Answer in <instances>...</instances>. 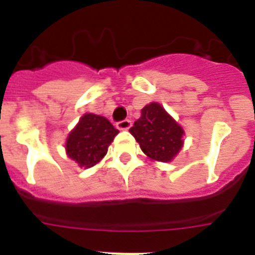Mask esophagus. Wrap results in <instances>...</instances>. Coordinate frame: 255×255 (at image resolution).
Returning a JSON list of instances; mask_svg holds the SVG:
<instances>
[{"instance_id": "1", "label": "esophagus", "mask_w": 255, "mask_h": 255, "mask_svg": "<svg viewBox=\"0 0 255 255\" xmlns=\"http://www.w3.org/2000/svg\"><path fill=\"white\" fill-rule=\"evenodd\" d=\"M117 129L119 130H128L131 126V121L128 120V119H125V120L123 121H119V123L116 124Z\"/></svg>"}]
</instances>
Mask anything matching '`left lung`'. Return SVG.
Here are the masks:
<instances>
[{"label": "left lung", "instance_id": "obj_1", "mask_svg": "<svg viewBox=\"0 0 255 255\" xmlns=\"http://www.w3.org/2000/svg\"><path fill=\"white\" fill-rule=\"evenodd\" d=\"M129 131L141 150L154 161H171L182 147L184 130L155 102L141 110V116Z\"/></svg>", "mask_w": 255, "mask_h": 255}]
</instances>
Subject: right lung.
<instances>
[{
  "label": "right lung",
  "mask_w": 255,
  "mask_h": 255,
  "mask_svg": "<svg viewBox=\"0 0 255 255\" xmlns=\"http://www.w3.org/2000/svg\"><path fill=\"white\" fill-rule=\"evenodd\" d=\"M117 134L119 130L106 117L85 114L69 134L67 155L78 162L80 167H92L105 157L108 145Z\"/></svg>",
  "instance_id": "obj_1"
}]
</instances>
